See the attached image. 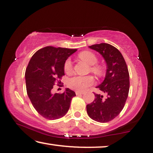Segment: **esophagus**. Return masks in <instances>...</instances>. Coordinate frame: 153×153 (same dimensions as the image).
<instances>
[{
    "mask_svg": "<svg viewBox=\"0 0 153 153\" xmlns=\"http://www.w3.org/2000/svg\"><path fill=\"white\" fill-rule=\"evenodd\" d=\"M75 93H76V95H79V94H84L83 92H80V91H76V92H75Z\"/></svg>",
    "mask_w": 153,
    "mask_h": 153,
    "instance_id": "esophagus-1",
    "label": "esophagus"
}]
</instances>
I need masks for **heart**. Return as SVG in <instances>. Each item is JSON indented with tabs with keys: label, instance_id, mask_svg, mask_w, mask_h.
<instances>
[{
	"label": "heart",
	"instance_id": "heart-1",
	"mask_svg": "<svg viewBox=\"0 0 153 153\" xmlns=\"http://www.w3.org/2000/svg\"><path fill=\"white\" fill-rule=\"evenodd\" d=\"M79 58L82 60L85 61L90 65H94L97 64L98 59L97 56L90 52H83L79 54ZM64 70L65 72L67 73H70L72 70V64L71 61L70 59H68L65 61V65H64ZM91 70L93 73L96 74H101L102 70L101 68L99 65H94L91 68ZM94 83V79L92 76H76L71 78L68 81V85L72 89L77 90V91H84L87 88L92 85Z\"/></svg>",
	"mask_w": 153,
	"mask_h": 153
}]
</instances>
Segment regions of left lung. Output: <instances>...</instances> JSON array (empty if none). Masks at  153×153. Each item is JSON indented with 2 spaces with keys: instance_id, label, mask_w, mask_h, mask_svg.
Instances as JSON below:
<instances>
[{
  "instance_id": "1",
  "label": "left lung",
  "mask_w": 153,
  "mask_h": 153,
  "mask_svg": "<svg viewBox=\"0 0 153 153\" xmlns=\"http://www.w3.org/2000/svg\"><path fill=\"white\" fill-rule=\"evenodd\" d=\"M89 48L99 52L107 65L103 81L98 86L107 94L94 93V100L86 106L87 113L93 120L106 123L118 116L124 107L130 88L129 72L121 53L108 43L95 44Z\"/></svg>"
}]
</instances>
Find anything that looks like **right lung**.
Here are the masks:
<instances>
[{"mask_svg":"<svg viewBox=\"0 0 153 153\" xmlns=\"http://www.w3.org/2000/svg\"><path fill=\"white\" fill-rule=\"evenodd\" d=\"M76 50L48 46L35 52L29 62L25 74L27 93L35 110L44 118L54 120L65 116L76 96L68 88L62 94H52V90L56 79L65 75V61Z\"/></svg>","mask_w":153,"mask_h":153,"instance_id":"add662e5","label":"right lung"}]
</instances>
